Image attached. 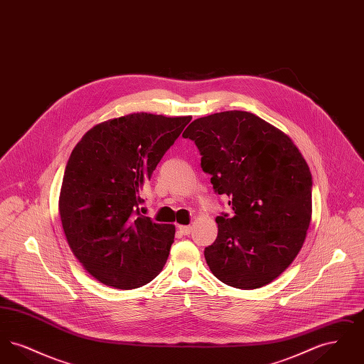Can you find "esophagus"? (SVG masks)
Segmentation results:
<instances>
[{
  "instance_id": "1",
  "label": "esophagus",
  "mask_w": 364,
  "mask_h": 364,
  "mask_svg": "<svg viewBox=\"0 0 364 364\" xmlns=\"http://www.w3.org/2000/svg\"><path fill=\"white\" fill-rule=\"evenodd\" d=\"M177 229H178V232H180L181 235H184V236H188L191 232H192V228L187 225H178L177 226Z\"/></svg>"
}]
</instances>
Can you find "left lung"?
<instances>
[{
    "instance_id": "left-lung-1",
    "label": "left lung",
    "mask_w": 364,
    "mask_h": 364,
    "mask_svg": "<svg viewBox=\"0 0 364 364\" xmlns=\"http://www.w3.org/2000/svg\"><path fill=\"white\" fill-rule=\"evenodd\" d=\"M183 138L195 141L202 171L233 210L215 218L217 239L205 248L211 273L239 289L272 282L294 262L310 226L307 162L289 136L242 110L196 119Z\"/></svg>"
}]
</instances>
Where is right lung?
Listing matches in <instances>:
<instances>
[{"label": "right lung", "instance_id": "add662e5", "mask_svg": "<svg viewBox=\"0 0 364 364\" xmlns=\"http://www.w3.org/2000/svg\"><path fill=\"white\" fill-rule=\"evenodd\" d=\"M191 119L132 113L95 125L73 149L60 217L73 255L105 285L139 288L165 266L174 226L140 214V191Z\"/></svg>", "mask_w": 364, "mask_h": 364}]
</instances>
